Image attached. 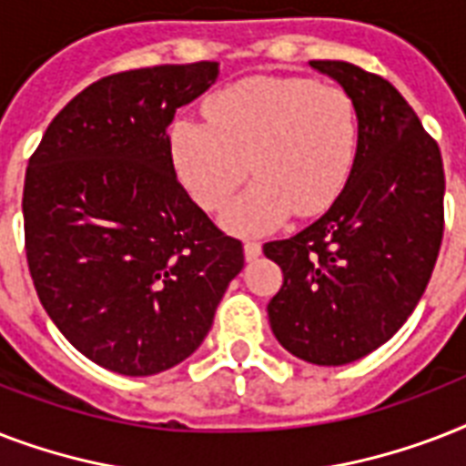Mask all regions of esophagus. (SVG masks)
Masks as SVG:
<instances>
[{"instance_id":"1","label":"esophagus","mask_w":466,"mask_h":466,"mask_svg":"<svg viewBox=\"0 0 466 466\" xmlns=\"http://www.w3.org/2000/svg\"><path fill=\"white\" fill-rule=\"evenodd\" d=\"M244 256H247V261H256L261 256V241H244Z\"/></svg>"}]
</instances>
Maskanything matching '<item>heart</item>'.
<instances>
[{
  "label": "heart",
  "mask_w": 466,
  "mask_h": 466,
  "mask_svg": "<svg viewBox=\"0 0 466 466\" xmlns=\"http://www.w3.org/2000/svg\"><path fill=\"white\" fill-rule=\"evenodd\" d=\"M208 126H171L176 174L193 200L222 210L244 178L258 181L227 215L237 232H266L292 210L317 215L333 203L358 152L353 98L305 76H251L205 104Z\"/></svg>",
  "instance_id": "heart-1"
}]
</instances>
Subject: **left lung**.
<instances>
[{
	"mask_svg": "<svg viewBox=\"0 0 466 466\" xmlns=\"http://www.w3.org/2000/svg\"><path fill=\"white\" fill-rule=\"evenodd\" d=\"M358 111L346 186L307 229L268 241L283 268L268 302L278 343L311 365H348L394 336L426 292L442 241L441 149L387 79L350 62L311 60Z\"/></svg>",
	"mask_w": 466,
	"mask_h": 466,
	"instance_id": "left-lung-1",
	"label": "left lung"
}]
</instances>
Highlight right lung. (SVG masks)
<instances>
[{
    "label": "right lung",
    "instance_id": "obj_1",
    "mask_svg": "<svg viewBox=\"0 0 466 466\" xmlns=\"http://www.w3.org/2000/svg\"><path fill=\"white\" fill-rule=\"evenodd\" d=\"M218 62L91 84L47 126L24 186L25 256L40 305L101 368L147 377L208 336L244 268L176 178L168 126L218 82Z\"/></svg>",
    "mask_w": 466,
    "mask_h": 466
}]
</instances>
